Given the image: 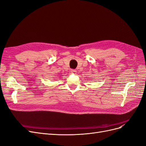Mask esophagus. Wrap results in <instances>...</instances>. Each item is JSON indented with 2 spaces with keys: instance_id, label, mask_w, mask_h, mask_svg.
I'll use <instances>...</instances> for the list:
<instances>
[{
  "instance_id": "1",
  "label": "esophagus",
  "mask_w": 146,
  "mask_h": 146,
  "mask_svg": "<svg viewBox=\"0 0 146 146\" xmlns=\"http://www.w3.org/2000/svg\"><path fill=\"white\" fill-rule=\"evenodd\" d=\"M71 73L73 74H76L77 70H74V69H72V70H71Z\"/></svg>"
}]
</instances>
